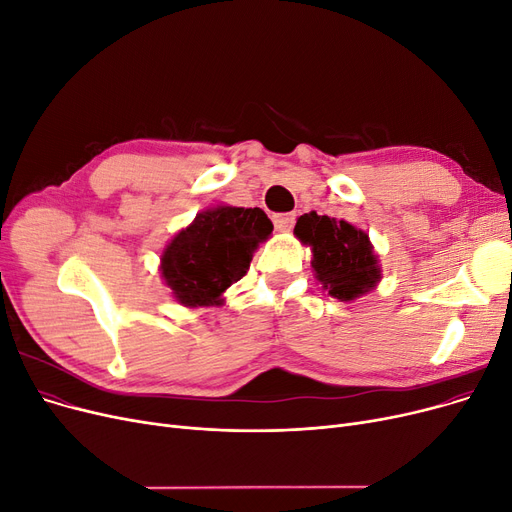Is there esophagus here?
<instances>
[{"label":"esophagus","mask_w":512,"mask_h":512,"mask_svg":"<svg viewBox=\"0 0 512 512\" xmlns=\"http://www.w3.org/2000/svg\"><path fill=\"white\" fill-rule=\"evenodd\" d=\"M273 223H275V227H277L279 231H287V229L294 227V223H296V214H294V212H281V214H275V216H273Z\"/></svg>","instance_id":"esophagus-1"}]
</instances>
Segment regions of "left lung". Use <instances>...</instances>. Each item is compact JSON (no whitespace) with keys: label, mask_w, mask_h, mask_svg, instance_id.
I'll return each instance as SVG.
<instances>
[{"label":"left lung","mask_w":512,"mask_h":512,"mask_svg":"<svg viewBox=\"0 0 512 512\" xmlns=\"http://www.w3.org/2000/svg\"><path fill=\"white\" fill-rule=\"evenodd\" d=\"M294 233L312 246V269L333 298L354 300L381 279L369 235L350 223L308 212L298 218Z\"/></svg>","instance_id":"1"}]
</instances>
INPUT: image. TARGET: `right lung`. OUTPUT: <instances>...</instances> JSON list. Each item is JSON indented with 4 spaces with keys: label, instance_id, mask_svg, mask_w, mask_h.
<instances>
[{
    "label": "right lung",
    "instance_id": "1",
    "mask_svg": "<svg viewBox=\"0 0 512 512\" xmlns=\"http://www.w3.org/2000/svg\"><path fill=\"white\" fill-rule=\"evenodd\" d=\"M273 223L260 208L218 206L200 212L162 254V277L185 306L221 304V294L248 273Z\"/></svg>",
    "mask_w": 512,
    "mask_h": 512
}]
</instances>
